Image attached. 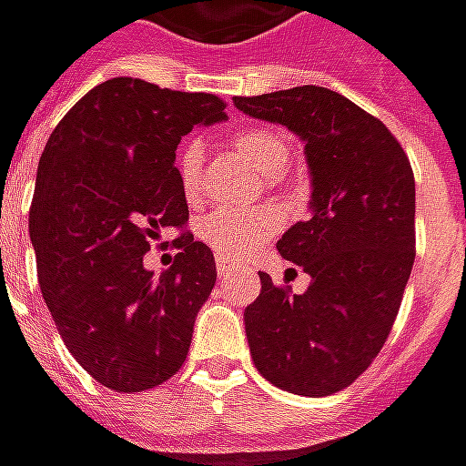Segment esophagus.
Listing matches in <instances>:
<instances>
[{"mask_svg":"<svg viewBox=\"0 0 466 466\" xmlns=\"http://www.w3.org/2000/svg\"><path fill=\"white\" fill-rule=\"evenodd\" d=\"M217 274H219V277H227V274H232V264L224 262V259H217Z\"/></svg>","mask_w":466,"mask_h":466,"instance_id":"34e87169","label":"esophagus"}]
</instances>
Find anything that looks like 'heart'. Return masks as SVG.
Wrapping results in <instances>:
<instances>
[{
    "instance_id": "b5f03b06",
    "label": "heart",
    "mask_w": 466,
    "mask_h": 466,
    "mask_svg": "<svg viewBox=\"0 0 466 466\" xmlns=\"http://www.w3.org/2000/svg\"><path fill=\"white\" fill-rule=\"evenodd\" d=\"M232 149L244 162L254 167L262 177H277L284 172L289 162V144L282 134L269 127H247L232 137ZM177 177L184 197L197 202L202 194V144L184 142L177 152ZM279 214L269 207L259 209H217L207 214L199 222L202 242L222 259H239L244 254L262 247L277 229H279Z\"/></svg>"
}]
</instances>
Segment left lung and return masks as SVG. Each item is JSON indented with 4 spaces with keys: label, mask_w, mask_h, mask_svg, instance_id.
<instances>
[{
    "label": "left lung",
    "mask_w": 466,
    "mask_h": 466,
    "mask_svg": "<svg viewBox=\"0 0 466 466\" xmlns=\"http://www.w3.org/2000/svg\"><path fill=\"white\" fill-rule=\"evenodd\" d=\"M249 116L279 122L304 142L312 217L277 242L312 277L304 294L259 274L244 309L254 367L302 397L342 391L380 354L414 264V172L384 124L324 86L234 96Z\"/></svg>",
    "instance_id": "1"
}]
</instances>
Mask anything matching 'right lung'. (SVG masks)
Segmentation results:
<instances>
[{"instance_id": "obj_1", "label": "right lung", "mask_w": 466, "mask_h": 466, "mask_svg": "<svg viewBox=\"0 0 466 466\" xmlns=\"http://www.w3.org/2000/svg\"><path fill=\"white\" fill-rule=\"evenodd\" d=\"M224 106L217 95L115 76L66 112L42 152L29 207L42 297L66 350L109 390H152L187 360L217 264L184 232L174 152ZM167 228L183 232L180 252L154 278L143 254Z\"/></svg>"}]
</instances>
